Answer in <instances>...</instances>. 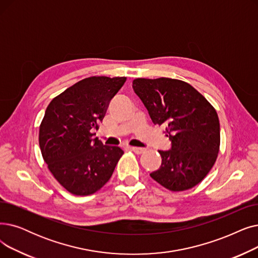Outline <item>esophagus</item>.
I'll list each match as a JSON object with an SVG mask.
<instances>
[{
	"label": "esophagus",
	"instance_id": "34e87169",
	"mask_svg": "<svg viewBox=\"0 0 258 258\" xmlns=\"http://www.w3.org/2000/svg\"><path fill=\"white\" fill-rule=\"evenodd\" d=\"M131 150H132L134 153H137V154H142V153L145 152L146 149H144V148H139V147H131Z\"/></svg>",
	"mask_w": 258,
	"mask_h": 258
}]
</instances>
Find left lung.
Listing matches in <instances>:
<instances>
[{"mask_svg":"<svg viewBox=\"0 0 258 258\" xmlns=\"http://www.w3.org/2000/svg\"><path fill=\"white\" fill-rule=\"evenodd\" d=\"M132 87L153 124L165 127L172 144L171 150L158 151L162 165L150 176L172 192L199 185L219 152V120L214 107L180 80L139 78L133 80Z\"/></svg>","mask_w":258,"mask_h":258,"instance_id":"obj_1","label":"left lung"}]
</instances>
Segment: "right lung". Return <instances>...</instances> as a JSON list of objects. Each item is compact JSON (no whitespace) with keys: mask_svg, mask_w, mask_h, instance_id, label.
Masks as SVG:
<instances>
[{"mask_svg":"<svg viewBox=\"0 0 258 258\" xmlns=\"http://www.w3.org/2000/svg\"><path fill=\"white\" fill-rule=\"evenodd\" d=\"M125 77H90L67 88L48 105L39 130L47 167L68 192L91 195L104 187L124 154L102 144L91 129L99 128L110 101Z\"/></svg>","mask_w":258,"mask_h":258,"instance_id":"add662e5","label":"right lung"}]
</instances>
